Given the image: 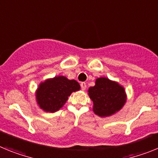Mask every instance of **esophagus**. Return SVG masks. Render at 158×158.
I'll return each instance as SVG.
<instances>
[{
    "label": "esophagus",
    "instance_id": "esophagus-1",
    "mask_svg": "<svg viewBox=\"0 0 158 158\" xmlns=\"http://www.w3.org/2000/svg\"><path fill=\"white\" fill-rule=\"evenodd\" d=\"M81 89L82 90H85V89H86V83L85 82H81Z\"/></svg>",
    "mask_w": 158,
    "mask_h": 158
}]
</instances>
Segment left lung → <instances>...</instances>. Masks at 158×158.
I'll use <instances>...</instances> for the list:
<instances>
[{
    "mask_svg": "<svg viewBox=\"0 0 158 158\" xmlns=\"http://www.w3.org/2000/svg\"><path fill=\"white\" fill-rule=\"evenodd\" d=\"M88 92L93 102V111L100 117L115 114L126 103L124 88L107 77L97 78L95 86L89 88Z\"/></svg>",
    "mask_w": 158,
    "mask_h": 158,
    "instance_id": "1",
    "label": "left lung"
}]
</instances>
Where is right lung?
Wrapping results in <instances>:
<instances>
[{
    "instance_id": "1",
    "label": "right lung",
    "mask_w": 158,
    "mask_h": 158,
    "mask_svg": "<svg viewBox=\"0 0 158 158\" xmlns=\"http://www.w3.org/2000/svg\"><path fill=\"white\" fill-rule=\"evenodd\" d=\"M80 88L77 81L69 80L64 76L54 77L40 84L36 91V100L43 111L55 112L65 104L68 96Z\"/></svg>"
}]
</instances>
